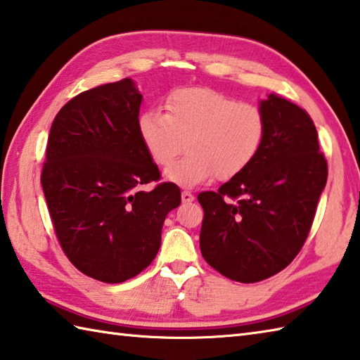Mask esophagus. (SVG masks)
Returning <instances> with one entry per match:
<instances>
[{"mask_svg": "<svg viewBox=\"0 0 360 360\" xmlns=\"http://www.w3.org/2000/svg\"><path fill=\"white\" fill-rule=\"evenodd\" d=\"M181 200L182 202H192L195 200V196L188 192V190H184V192L181 193Z\"/></svg>", "mask_w": 360, "mask_h": 360, "instance_id": "obj_1", "label": "esophagus"}]
</instances>
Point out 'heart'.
I'll list each match as a JSON object with an SVG mask.
<instances>
[{
    "mask_svg": "<svg viewBox=\"0 0 360 360\" xmlns=\"http://www.w3.org/2000/svg\"><path fill=\"white\" fill-rule=\"evenodd\" d=\"M140 139L159 165L187 154L164 172L181 187H195L215 174L229 179L256 159L265 139V117L257 105L209 87H182L165 100V114L145 110L139 117Z\"/></svg>",
    "mask_w": 360,
    "mask_h": 360,
    "instance_id": "heart-1",
    "label": "heart"
}]
</instances>
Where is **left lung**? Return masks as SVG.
Segmentation results:
<instances>
[{
    "label": "left lung",
    "mask_w": 360,
    "mask_h": 360,
    "mask_svg": "<svg viewBox=\"0 0 360 360\" xmlns=\"http://www.w3.org/2000/svg\"><path fill=\"white\" fill-rule=\"evenodd\" d=\"M265 139L256 159L218 188L202 192L200 248L206 262L237 283L284 270L311 231L328 164L304 109L270 94L259 101Z\"/></svg>",
    "instance_id": "1"
}]
</instances>
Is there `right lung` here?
I'll return each mask as SVG.
<instances>
[{
    "instance_id": "1",
    "label": "right lung",
    "mask_w": 360,
    "mask_h": 360,
    "mask_svg": "<svg viewBox=\"0 0 360 360\" xmlns=\"http://www.w3.org/2000/svg\"><path fill=\"white\" fill-rule=\"evenodd\" d=\"M143 96L126 77L82 91L49 129L41 187L63 252L87 276L117 284L145 270L160 248L181 190L162 182L139 134Z\"/></svg>"
}]
</instances>
